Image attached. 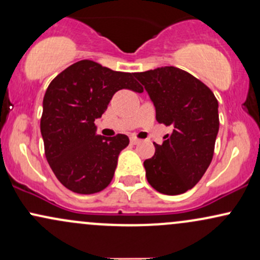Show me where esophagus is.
Here are the masks:
<instances>
[{"instance_id": "1", "label": "esophagus", "mask_w": 260, "mask_h": 260, "mask_svg": "<svg viewBox=\"0 0 260 260\" xmlns=\"http://www.w3.org/2000/svg\"><path fill=\"white\" fill-rule=\"evenodd\" d=\"M131 143H132L133 145H136V144H138V143H140V139L136 138V137H131Z\"/></svg>"}]
</instances>
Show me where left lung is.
<instances>
[{"mask_svg":"<svg viewBox=\"0 0 260 260\" xmlns=\"http://www.w3.org/2000/svg\"><path fill=\"white\" fill-rule=\"evenodd\" d=\"M134 77L153 101L157 122L174 127L162 144H155L154 156L144 161L147 180L162 194H182L201 181L213 160L219 104L204 83L177 67Z\"/></svg>","mask_w":260,"mask_h":260,"instance_id":"1","label":"left lung"}]
</instances>
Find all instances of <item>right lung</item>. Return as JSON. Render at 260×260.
Instances as JSON below:
<instances>
[{"label": "right lung", "instance_id": "1", "mask_svg": "<svg viewBox=\"0 0 260 260\" xmlns=\"http://www.w3.org/2000/svg\"><path fill=\"white\" fill-rule=\"evenodd\" d=\"M121 89L143 91L134 73L83 59L59 73L45 92L40 122L45 155L57 180L74 193L105 189L118 155L129 144L124 134L99 136L94 123Z\"/></svg>", "mask_w": 260, "mask_h": 260}]
</instances>
